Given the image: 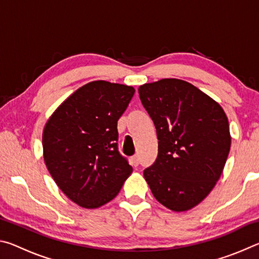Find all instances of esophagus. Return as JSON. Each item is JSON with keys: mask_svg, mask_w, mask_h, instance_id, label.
Segmentation results:
<instances>
[{"mask_svg": "<svg viewBox=\"0 0 259 259\" xmlns=\"http://www.w3.org/2000/svg\"><path fill=\"white\" fill-rule=\"evenodd\" d=\"M131 161H133V164L135 166H137L139 164V156L138 155H134L133 157H131Z\"/></svg>", "mask_w": 259, "mask_h": 259, "instance_id": "1", "label": "esophagus"}]
</instances>
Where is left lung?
<instances>
[{"label": "left lung", "instance_id": "1", "mask_svg": "<svg viewBox=\"0 0 259 259\" xmlns=\"http://www.w3.org/2000/svg\"><path fill=\"white\" fill-rule=\"evenodd\" d=\"M154 122L159 154L144 170L154 198L174 211L199 204L216 185L231 148L229 120L191 83L163 78L138 89Z\"/></svg>", "mask_w": 259, "mask_h": 259}]
</instances>
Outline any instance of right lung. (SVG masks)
<instances>
[{"mask_svg":"<svg viewBox=\"0 0 259 259\" xmlns=\"http://www.w3.org/2000/svg\"><path fill=\"white\" fill-rule=\"evenodd\" d=\"M133 87L94 81L56 109L43 131V156L57 185L73 202L93 209L117 195L133 172L119 152L117 120Z\"/></svg>","mask_w":259,"mask_h":259,"instance_id":"obj_1","label":"right lung"}]
</instances>
